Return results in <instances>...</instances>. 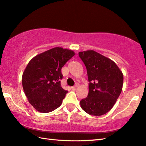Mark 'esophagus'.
I'll use <instances>...</instances> for the list:
<instances>
[{"instance_id":"34e87169","label":"esophagus","mask_w":146,"mask_h":146,"mask_svg":"<svg viewBox=\"0 0 146 146\" xmlns=\"http://www.w3.org/2000/svg\"><path fill=\"white\" fill-rule=\"evenodd\" d=\"M77 87H78V84H76L75 86L72 87H71V88H72V89H74V88H76Z\"/></svg>"}]
</instances>
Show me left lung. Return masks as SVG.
<instances>
[{
	"label": "left lung",
	"mask_w": 146,
	"mask_h": 146,
	"mask_svg": "<svg viewBox=\"0 0 146 146\" xmlns=\"http://www.w3.org/2000/svg\"><path fill=\"white\" fill-rule=\"evenodd\" d=\"M78 55L86 66L89 82L88 96L80 101L82 109L90 115H103L120 95L123 75L115 62L93 50Z\"/></svg>",
	"instance_id": "obj_1"
}]
</instances>
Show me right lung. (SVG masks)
I'll list each match as a JSON object with an SVG mask.
<instances>
[{"mask_svg":"<svg viewBox=\"0 0 146 146\" xmlns=\"http://www.w3.org/2000/svg\"><path fill=\"white\" fill-rule=\"evenodd\" d=\"M73 50L57 47L34 57L23 73L22 85L30 104L46 113L61 105L67 90L61 87V68L75 55Z\"/></svg>","mask_w":146,"mask_h":146,"instance_id":"obj_1","label":"right lung"}]
</instances>
